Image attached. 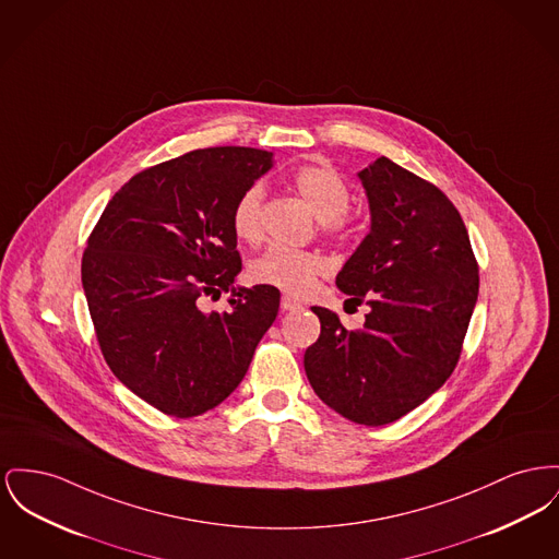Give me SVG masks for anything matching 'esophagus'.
<instances>
[{"instance_id": "esophagus-1", "label": "esophagus", "mask_w": 559, "mask_h": 559, "mask_svg": "<svg viewBox=\"0 0 559 559\" xmlns=\"http://www.w3.org/2000/svg\"><path fill=\"white\" fill-rule=\"evenodd\" d=\"M281 308L285 310V312H294V310H301V304L296 301V299H292V297H283L281 299Z\"/></svg>"}]
</instances>
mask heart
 Here are the masks:
<instances>
[{
  "label": "heart",
  "instance_id": "heart-1",
  "mask_svg": "<svg viewBox=\"0 0 559 559\" xmlns=\"http://www.w3.org/2000/svg\"><path fill=\"white\" fill-rule=\"evenodd\" d=\"M292 188L308 204L314 217L321 219L323 234L331 238L350 234L353 219L346 213L350 188L335 168L329 165L299 166L292 175ZM262 188L249 186L234 202L231 230L245 242H258L262 236ZM249 272L260 285L281 289L289 296H306L317 278L328 272V260L317 251L270 247L251 263Z\"/></svg>",
  "mask_w": 559,
  "mask_h": 559
}]
</instances>
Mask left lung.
Listing matches in <instances>:
<instances>
[{"label":"left lung","instance_id":"1","mask_svg":"<svg viewBox=\"0 0 559 559\" xmlns=\"http://www.w3.org/2000/svg\"><path fill=\"white\" fill-rule=\"evenodd\" d=\"M371 228L335 276L367 301L348 331L314 306L319 340L304 369L323 403L344 418L382 427L399 420L452 376L479 294V267L459 209L437 186L389 158L359 173Z\"/></svg>","mask_w":559,"mask_h":559}]
</instances>
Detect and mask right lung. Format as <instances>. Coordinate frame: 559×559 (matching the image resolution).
Instances as JSON below:
<instances>
[{"label":"right lung","mask_w":559,"mask_h":559,"mask_svg":"<svg viewBox=\"0 0 559 559\" xmlns=\"http://www.w3.org/2000/svg\"><path fill=\"white\" fill-rule=\"evenodd\" d=\"M272 168L255 147H206L136 173L107 202L82 258V285L114 376L166 416L192 418L245 378L281 292L234 289L242 270L236 198ZM231 290V310L197 299Z\"/></svg>","instance_id":"1"}]
</instances>
